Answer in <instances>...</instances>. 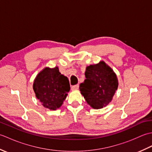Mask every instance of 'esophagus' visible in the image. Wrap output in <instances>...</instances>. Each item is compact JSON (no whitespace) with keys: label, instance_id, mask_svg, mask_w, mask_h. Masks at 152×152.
Segmentation results:
<instances>
[{"label":"esophagus","instance_id":"1","mask_svg":"<svg viewBox=\"0 0 152 152\" xmlns=\"http://www.w3.org/2000/svg\"><path fill=\"white\" fill-rule=\"evenodd\" d=\"M79 88V85L78 84H76V85H74L72 86L71 87V89L72 90H74V89H78Z\"/></svg>","mask_w":152,"mask_h":152}]
</instances>
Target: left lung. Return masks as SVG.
I'll return each mask as SVG.
<instances>
[{
	"label": "left lung",
	"mask_w": 152,
	"mask_h": 152,
	"mask_svg": "<svg viewBox=\"0 0 152 152\" xmlns=\"http://www.w3.org/2000/svg\"><path fill=\"white\" fill-rule=\"evenodd\" d=\"M86 79L80 85V91L93 108L106 106L118 89L117 76L104 61L86 68Z\"/></svg>",
	"instance_id": "left-lung-1"
}]
</instances>
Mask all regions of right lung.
<instances>
[{"instance_id": "1", "label": "right lung", "mask_w": 152, "mask_h": 152, "mask_svg": "<svg viewBox=\"0 0 152 152\" xmlns=\"http://www.w3.org/2000/svg\"><path fill=\"white\" fill-rule=\"evenodd\" d=\"M70 89L68 78L59 72L57 66L45 68L38 74L33 84L37 98L45 108L53 110L62 105Z\"/></svg>"}]
</instances>
